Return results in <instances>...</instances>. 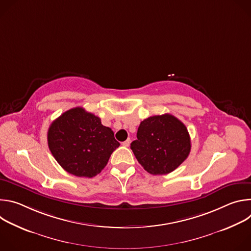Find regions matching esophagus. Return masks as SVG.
I'll return each mask as SVG.
<instances>
[{"mask_svg": "<svg viewBox=\"0 0 251 251\" xmlns=\"http://www.w3.org/2000/svg\"><path fill=\"white\" fill-rule=\"evenodd\" d=\"M130 142H131V140H130V139H127L126 141L122 142V145H123L124 147H129V145H130Z\"/></svg>", "mask_w": 251, "mask_h": 251, "instance_id": "1", "label": "esophagus"}]
</instances>
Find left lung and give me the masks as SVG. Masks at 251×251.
Listing matches in <instances>:
<instances>
[{
    "label": "left lung",
    "instance_id": "8db88e82",
    "mask_svg": "<svg viewBox=\"0 0 251 251\" xmlns=\"http://www.w3.org/2000/svg\"><path fill=\"white\" fill-rule=\"evenodd\" d=\"M136 159L148 173L166 175L180 166L191 152L185 124L171 114L151 116L140 123L131 143Z\"/></svg>",
    "mask_w": 251,
    "mask_h": 251
}]
</instances>
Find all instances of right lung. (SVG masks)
<instances>
[{
	"instance_id": "right-lung-1",
	"label": "right lung",
	"mask_w": 251,
	"mask_h": 251,
	"mask_svg": "<svg viewBox=\"0 0 251 251\" xmlns=\"http://www.w3.org/2000/svg\"><path fill=\"white\" fill-rule=\"evenodd\" d=\"M48 144L62 169L85 177L98 175L120 146L113 131L82 107L65 111L50 124Z\"/></svg>"
}]
</instances>
